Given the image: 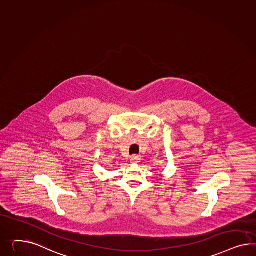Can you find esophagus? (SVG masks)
I'll return each instance as SVG.
<instances>
[{
  "label": "esophagus",
  "instance_id": "34e87169",
  "mask_svg": "<svg viewBox=\"0 0 256 256\" xmlns=\"http://www.w3.org/2000/svg\"><path fill=\"white\" fill-rule=\"evenodd\" d=\"M130 162H132V164H138L140 162V156H132V158H130Z\"/></svg>",
  "mask_w": 256,
  "mask_h": 256
}]
</instances>
